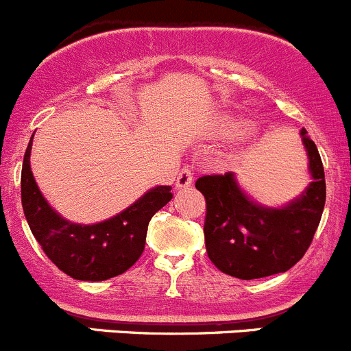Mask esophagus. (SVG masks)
<instances>
[{
  "instance_id": "34e87169",
  "label": "esophagus",
  "mask_w": 351,
  "mask_h": 351,
  "mask_svg": "<svg viewBox=\"0 0 351 351\" xmlns=\"http://www.w3.org/2000/svg\"><path fill=\"white\" fill-rule=\"evenodd\" d=\"M191 184H193V169L182 167L179 174H177L176 187L177 189H184V187H189Z\"/></svg>"
}]
</instances>
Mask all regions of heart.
Segmentation results:
<instances>
[{
	"instance_id": "b5f03b06",
	"label": "heart",
	"mask_w": 351,
	"mask_h": 351,
	"mask_svg": "<svg viewBox=\"0 0 351 351\" xmlns=\"http://www.w3.org/2000/svg\"><path fill=\"white\" fill-rule=\"evenodd\" d=\"M239 130H241V123H239V121H227V123H225V131H227V133H235V131Z\"/></svg>"
}]
</instances>
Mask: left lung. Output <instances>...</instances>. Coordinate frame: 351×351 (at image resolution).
Listing matches in <instances>:
<instances>
[{
    "label": "left lung",
    "mask_w": 351,
    "mask_h": 351,
    "mask_svg": "<svg viewBox=\"0 0 351 351\" xmlns=\"http://www.w3.org/2000/svg\"><path fill=\"white\" fill-rule=\"evenodd\" d=\"M312 182L282 208L258 204L245 196L234 172L203 176L196 189L206 201L204 244L208 258L225 275L241 280L289 271L304 258L321 221L326 180L321 155L302 130Z\"/></svg>",
    "instance_id": "left-lung-1"
}]
</instances>
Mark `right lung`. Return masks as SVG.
<instances>
[{"label":"right lung","instance_id":"right-lung-1","mask_svg":"<svg viewBox=\"0 0 351 351\" xmlns=\"http://www.w3.org/2000/svg\"><path fill=\"white\" fill-rule=\"evenodd\" d=\"M32 140L34 136L22 165V206L47 258L62 273L82 282H104L128 271L143 254L148 223L172 199V187H154L126 210L100 223H71L49 206L37 187L30 171Z\"/></svg>","mask_w":351,"mask_h":351}]
</instances>
